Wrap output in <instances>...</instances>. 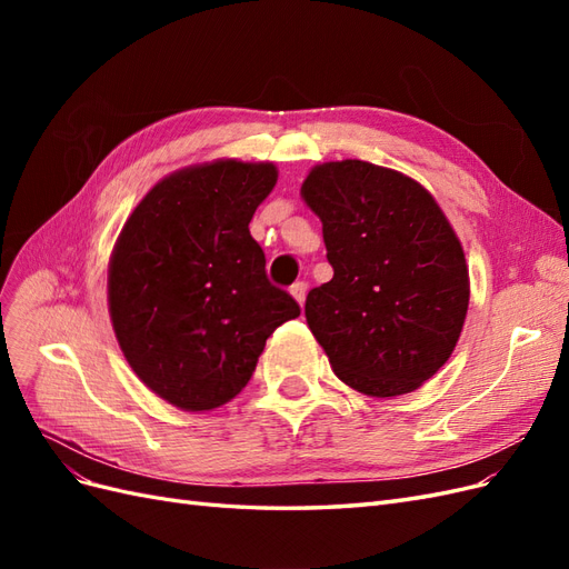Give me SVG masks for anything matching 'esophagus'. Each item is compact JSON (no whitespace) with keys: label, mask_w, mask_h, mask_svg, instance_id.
<instances>
[{"label":"esophagus","mask_w":569,"mask_h":569,"mask_svg":"<svg viewBox=\"0 0 569 569\" xmlns=\"http://www.w3.org/2000/svg\"><path fill=\"white\" fill-rule=\"evenodd\" d=\"M291 297H295L301 306H303V301H306V291H308V287H306V282H295L291 284Z\"/></svg>","instance_id":"34e87169"}]
</instances>
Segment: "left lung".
Masks as SVG:
<instances>
[{
  "label": "left lung",
  "instance_id": "8db88e82",
  "mask_svg": "<svg viewBox=\"0 0 569 569\" xmlns=\"http://www.w3.org/2000/svg\"><path fill=\"white\" fill-rule=\"evenodd\" d=\"M301 194L335 268L306 297L335 375L368 396L416 391L449 360L468 313V266L449 220L416 180L366 161L313 168Z\"/></svg>",
  "mask_w": 569,
  "mask_h": 569
}]
</instances>
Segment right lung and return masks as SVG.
Segmentation results:
<instances>
[{"label":"right lung","mask_w":569,"mask_h":569,"mask_svg":"<svg viewBox=\"0 0 569 569\" xmlns=\"http://www.w3.org/2000/svg\"><path fill=\"white\" fill-rule=\"evenodd\" d=\"M278 180L272 163L218 161L161 180L111 256L109 308L130 368L182 410L247 387L266 339L301 313L266 274L249 222Z\"/></svg>","instance_id":"right-lung-1"}]
</instances>
